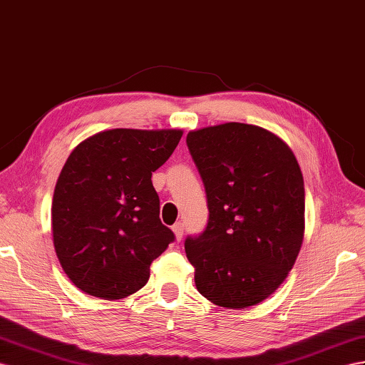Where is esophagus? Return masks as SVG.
<instances>
[{
	"mask_svg": "<svg viewBox=\"0 0 365 365\" xmlns=\"http://www.w3.org/2000/svg\"><path fill=\"white\" fill-rule=\"evenodd\" d=\"M173 232H174V236H175V240H182V237H183V223H175V225L173 227Z\"/></svg>",
	"mask_w": 365,
	"mask_h": 365,
	"instance_id": "1",
	"label": "esophagus"
}]
</instances>
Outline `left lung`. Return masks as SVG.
<instances>
[{
    "label": "left lung",
    "instance_id": "obj_1",
    "mask_svg": "<svg viewBox=\"0 0 365 365\" xmlns=\"http://www.w3.org/2000/svg\"><path fill=\"white\" fill-rule=\"evenodd\" d=\"M210 219L185 240L199 293L219 307L248 308L272 296L296 262L305 231L301 168L282 138L230 123L186 135Z\"/></svg>",
    "mask_w": 365,
    "mask_h": 365
}]
</instances>
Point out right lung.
I'll return each instance as SVG.
<instances>
[{
    "mask_svg": "<svg viewBox=\"0 0 365 365\" xmlns=\"http://www.w3.org/2000/svg\"><path fill=\"white\" fill-rule=\"evenodd\" d=\"M182 129H106L78 143L52 200L55 253L71 282L106 301L138 292L174 240L153 186Z\"/></svg>",
    "mask_w": 365,
    "mask_h": 365,
    "instance_id": "obj_1",
    "label": "right lung"
}]
</instances>
